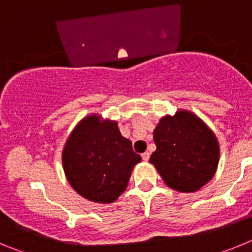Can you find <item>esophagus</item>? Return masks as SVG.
<instances>
[{"label":"esophagus","mask_w":252,"mask_h":252,"mask_svg":"<svg viewBox=\"0 0 252 252\" xmlns=\"http://www.w3.org/2000/svg\"><path fill=\"white\" fill-rule=\"evenodd\" d=\"M141 158H142V160H145V161H148V160L150 159V153H149V151H145V153H142L141 154Z\"/></svg>","instance_id":"obj_1"}]
</instances>
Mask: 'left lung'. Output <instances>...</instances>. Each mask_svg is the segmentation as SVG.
<instances>
[{
  "label": "left lung",
  "mask_w": 252,
  "mask_h": 252,
  "mask_svg": "<svg viewBox=\"0 0 252 252\" xmlns=\"http://www.w3.org/2000/svg\"><path fill=\"white\" fill-rule=\"evenodd\" d=\"M153 162L162 180L178 192H195L212 179L220 148L215 133L188 111L165 116L154 130Z\"/></svg>",
  "instance_id": "1"
}]
</instances>
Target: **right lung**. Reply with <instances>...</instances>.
Here are the masks:
<instances>
[{
    "instance_id": "1",
    "label": "right lung",
    "mask_w": 252,
    "mask_h": 252,
    "mask_svg": "<svg viewBox=\"0 0 252 252\" xmlns=\"http://www.w3.org/2000/svg\"><path fill=\"white\" fill-rule=\"evenodd\" d=\"M141 157L122 137L117 122L88 116L69 136L63 151L66 179L82 197L97 202L116 201L127 187Z\"/></svg>"
}]
</instances>
